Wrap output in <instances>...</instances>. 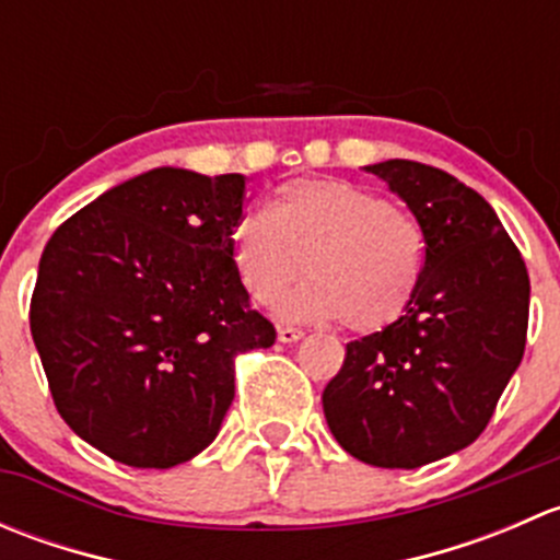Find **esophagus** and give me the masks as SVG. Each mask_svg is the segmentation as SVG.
<instances>
[{"mask_svg":"<svg viewBox=\"0 0 560 560\" xmlns=\"http://www.w3.org/2000/svg\"><path fill=\"white\" fill-rule=\"evenodd\" d=\"M303 338L301 327H279V341L281 343H295Z\"/></svg>","mask_w":560,"mask_h":560,"instance_id":"obj_1","label":"esophagus"}]
</instances>
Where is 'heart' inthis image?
Segmentation results:
<instances>
[{
	"mask_svg": "<svg viewBox=\"0 0 560 560\" xmlns=\"http://www.w3.org/2000/svg\"><path fill=\"white\" fill-rule=\"evenodd\" d=\"M235 273L254 303H279L295 322H332L354 332L395 325L425 273V233L406 208L338 178L287 180L270 211H248L230 233Z\"/></svg>",
	"mask_w": 560,
	"mask_h": 560,
	"instance_id": "b5f03b06",
	"label": "heart"
}]
</instances>
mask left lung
<instances>
[{"label": "left lung", "mask_w": 560, "mask_h": 560, "mask_svg": "<svg viewBox=\"0 0 560 560\" xmlns=\"http://www.w3.org/2000/svg\"><path fill=\"white\" fill-rule=\"evenodd\" d=\"M411 208L425 273L395 325L347 343L322 393L336 442L380 468H417L488 428L523 360L528 270L482 195L409 160L365 167Z\"/></svg>", "instance_id": "8db88e82"}]
</instances>
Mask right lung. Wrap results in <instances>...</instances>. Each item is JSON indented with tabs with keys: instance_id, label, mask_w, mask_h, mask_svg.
I'll return each mask as SVG.
<instances>
[{
	"instance_id": "right-lung-1",
	"label": "right lung",
	"mask_w": 560,
	"mask_h": 560,
	"mask_svg": "<svg viewBox=\"0 0 560 560\" xmlns=\"http://www.w3.org/2000/svg\"><path fill=\"white\" fill-rule=\"evenodd\" d=\"M246 178L156 167L72 213L45 246L30 325L61 420L135 468L217 439L235 358L268 349L230 257Z\"/></svg>"
}]
</instances>
